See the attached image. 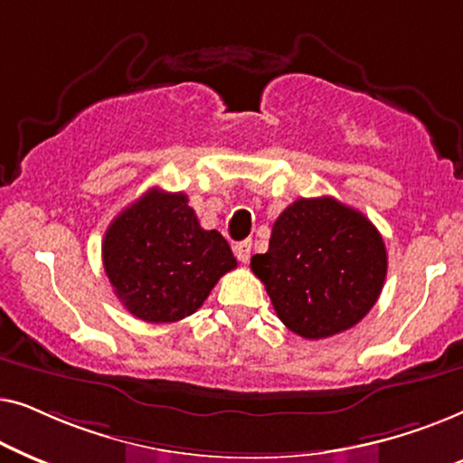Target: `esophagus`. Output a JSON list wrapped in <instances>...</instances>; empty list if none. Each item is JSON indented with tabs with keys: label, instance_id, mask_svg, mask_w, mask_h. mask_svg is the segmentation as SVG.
<instances>
[{
	"label": "esophagus",
	"instance_id": "esophagus-1",
	"mask_svg": "<svg viewBox=\"0 0 463 463\" xmlns=\"http://www.w3.org/2000/svg\"><path fill=\"white\" fill-rule=\"evenodd\" d=\"M250 249H252L250 240H242V242L233 244V255H236V259H238L240 263H249Z\"/></svg>",
	"mask_w": 463,
	"mask_h": 463
}]
</instances>
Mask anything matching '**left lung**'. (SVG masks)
Returning <instances> with one entry per match:
<instances>
[{"label":"left lung","mask_w":463,"mask_h":463,"mask_svg":"<svg viewBox=\"0 0 463 463\" xmlns=\"http://www.w3.org/2000/svg\"><path fill=\"white\" fill-rule=\"evenodd\" d=\"M290 331L325 339L358 325L379 299L388 255L377 227L331 195L299 198L271 227L269 249L250 259Z\"/></svg>","instance_id":"left-lung-1"}]
</instances>
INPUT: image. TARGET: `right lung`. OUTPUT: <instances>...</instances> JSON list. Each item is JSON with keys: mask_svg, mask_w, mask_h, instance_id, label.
I'll use <instances>...</instances> for the list:
<instances>
[{"mask_svg": "<svg viewBox=\"0 0 463 463\" xmlns=\"http://www.w3.org/2000/svg\"><path fill=\"white\" fill-rule=\"evenodd\" d=\"M103 265L124 307L162 325L192 316L238 263L217 230H202L185 194L154 187L107 227Z\"/></svg>", "mask_w": 463, "mask_h": 463, "instance_id": "add662e5", "label": "right lung"}]
</instances>
